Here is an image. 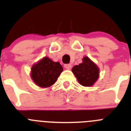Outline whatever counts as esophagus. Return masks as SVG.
<instances>
[{
    "label": "esophagus",
    "instance_id": "obj_1",
    "mask_svg": "<svg viewBox=\"0 0 131 131\" xmlns=\"http://www.w3.org/2000/svg\"><path fill=\"white\" fill-rule=\"evenodd\" d=\"M64 68H67V70H70V69H71V68H72V64H64Z\"/></svg>",
    "mask_w": 131,
    "mask_h": 131
}]
</instances>
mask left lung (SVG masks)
Returning a JSON list of instances; mask_svg holds the SVG:
<instances>
[{"label":"left lung","instance_id":"8db88e82","mask_svg":"<svg viewBox=\"0 0 131 131\" xmlns=\"http://www.w3.org/2000/svg\"><path fill=\"white\" fill-rule=\"evenodd\" d=\"M83 62L74 66L72 69L79 83L85 87H90L95 83L99 76V68L89 57H84Z\"/></svg>","mask_w":131,"mask_h":131}]
</instances>
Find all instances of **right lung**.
<instances>
[{"mask_svg": "<svg viewBox=\"0 0 131 131\" xmlns=\"http://www.w3.org/2000/svg\"><path fill=\"white\" fill-rule=\"evenodd\" d=\"M63 70V67L59 62L45 57L32 66L30 76L38 86L48 88L56 82Z\"/></svg>", "mask_w": 131, "mask_h": 131, "instance_id": "right-lung-1", "label": "right lung"}]
</instances>
